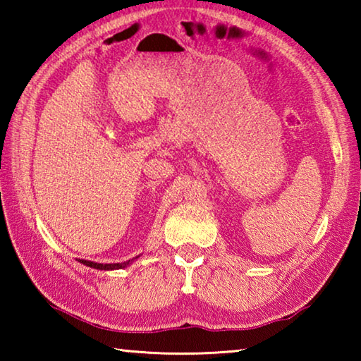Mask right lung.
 <instances>
[{"label": "right lung", "instance_id": "right-lung-1", "mask_svg": "<svg viewBox=\"0 0 361 361\" xmlns=\"http://www.w3.org/2000/svg\"><path fill=\"white\" fill-rule=\"evenodd\" d=\"M81 262H82V264H85V266H89V267L100 269V271H109V269H122V267H126L127 264H129V261L122 262V264H119V262H116V264H99V262L85 261V259H81Z\"/></svg>", "mask_w": 361, "mask_h": 361}]
</instances>
